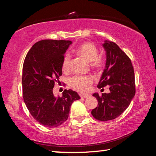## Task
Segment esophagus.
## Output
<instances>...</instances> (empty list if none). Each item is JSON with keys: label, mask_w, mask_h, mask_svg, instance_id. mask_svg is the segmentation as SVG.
<instances>
[{"label": "esophagus", "mask_w": 156, "mask_h": 156, "mask_svg": "<svg viewBox=\"0 0 156 156\" xmlns=\"http://www.w3.org/2000/svg\"><path fill=\"white\" fill-rule=\"evenodd\" d=\"M80 96L81 98H87L89 96V95L87 94H80Z\"/></svg>", "instance_id": "esophagus-1"}]
</instances>
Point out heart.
I'll list each match as a JSON object with an SVG mask.
<instances>
[{
  "instance_id": "b5f03b06",
  "label": "heart",
  "mask_w": 156,
  "mask_h": 156,
  "mask_svg": "<svg viewBox=\"0 0 156 156\" xmlns=\"http://www.w3.org/2000/svg\"><path fill=\"white\" fill-rule=\"evenodd\" d=\"M76 52L79 56L89 62L90 67L96 72H100L103 69L105 65V60L103 56L98 55V49L96 44L91 42H85L80 44L76 49ZM71 56L66 54L63 58L62 69L64 72H68L70 68ZM93 83L90 76H74L70 79L71 87L79 92H86L89 86Z\"/></svg>"
}]
</instances>
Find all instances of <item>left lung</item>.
<instances>
[{
    "instance_id": "obj_1",
    "label": "left lung",
    "mask_w": 156,
    "mask_h": 156,
    "mask_svg": "<svg viewBox=\"0 0 156 156\" xmlns=\"http://www.w3.org/2000/svg\"><path fill=\"white\" fill-rule=\"evenodd\" d=\"M106 66L98 88L109 86V94L93 96L98 100V107L91 114L98 120L107 121L120 115L129 107L135 96L136 85L133 67L130 58L113 42L105 41Z\"/></svg>"
}]
</instances>
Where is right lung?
Segmentation results:
<instances>
[{"label": "right lung", "instance_id": "right-lung-1", "mask_svg": "<svg viewBox=\"0 0 156 156\" xmlns=\"http://www.w3.org/2000/svg\"><path fill=\"white\" fill-rule=\"evenodd\" d=\"M72 41L43 40L31 47L23 67V100L36 121L46 127H57L68 119L71 105L80 98L77 92L65 89L55 97L53 88L60 83L62 62Z\"/></svg>", "mask_w": 156, "mask_h": 156}]
</instances>
